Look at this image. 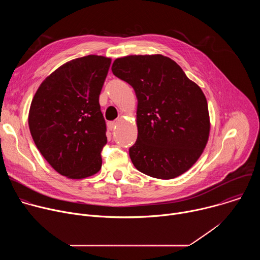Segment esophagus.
Returning <instances> with one entry per match:
<instances>
[{
    "instance_id": "obj_1",
    "label": "esophagus",
    "mask_w": 260,
    "mask_h": 260,
    "mask_svg": "<svg viewBox=\"0 0 260 260\" xmlns=\"http://www.w3.org/2000/svg\"><path fill=\"white\" fill-rule=\"evenodd\" d=\"M116 126H117V121H110V122H108V128L110 131L115 129Z\"/></svg>"
}]
</instances>
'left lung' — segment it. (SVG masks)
I'll list each match as a JSON object with an SVG mask.
<instances>
[{"label": "left lung", "instance_id": "left-lung-1", "mask_svg": "<svg viewBox=\"0 0 260 260\" xmlns=\"http://www.w3.org/2000/svg\"><path fill=\"white\" fill-rule=\"evenodd\" d=\"M112 72L138 99V138L129 157L138 171L173 179L189 170L208 142L210 118L201 87L173 59L129 55L115 59Z\"/></svg>", "mask_w": 260, "mask_h": 260}]
</instances>
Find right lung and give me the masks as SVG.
Returning <instances> with one entry per match:
<instances>
[{
  "label": "right lung",
  "mask_w": 260,
  "mask_h": 260,
  "mask_svg": "<svg viewBox=\"0 0 260 260\" xmlns=\"http://www.w3.org/2000/svg\"><path fill=\"white\" fill-rule=\"evenodd\" d=\"M111 58L87 55L66 62L37 90L28 126L43 157L60 175L83 179L102 168L107 144L99 96Z\"/></svg>",
  "instance_id": "1"
}]
</instances>
